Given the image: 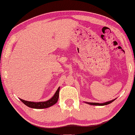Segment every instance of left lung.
Returning a JSON list of instances; mask_svg holds the SVG:
<instances>
[{"instance_id": "obj_1", "label": "left lung", "mask_w": 135, "mask_h": 135, "mask_svg": "<svg viewBox=\"0 0 135 135\" xmlns=\"http://www.w3.org/2000/svg\"><path fill=\"white\" fill-rule=\"evenodd\" d=\"M112 100V101H109V102H105V103H88V102H86V103L89 104V105H100V106H103V105H108V104H110L112 103V102H113L114 100Z\"/></svg>"}]
</instances>
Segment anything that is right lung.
I'll list each match as a JSON object with an SVG mask.
<instances>
[{
	"label": "right lung",
	"mask_w": 135,
	"mask_h": 135,
	"mask_svg": "<svg viewBox=\"0 0 135 135\" xmlns=\"http://www.w3.org/2000/svg\"><path fill=\"white\" fill-rule=\"evenodd\" d=\"M59 90L60 87L58 88V90L56 91L55 95H54V97L52 98H50V100H48L47 102H28L25 101V100L20 99V101L23 102L25 105H27V107H30V108H36V109H42V108H47L49 107H51V106L55 105L57 103L58 100H59Z\"/></svg>",
	"instance_id": "obj_1"
}]
</instances>
